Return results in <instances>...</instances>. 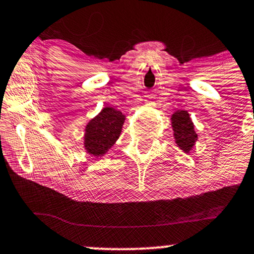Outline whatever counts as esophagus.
I'll return each instance as SVG.
<instances>
[{
  "mask_svg": "<svg viewBox=\"0 0 254 254\" xmlns=\"http://www.w3.org/2000/svg\"><path fill=\"white\" fill-rule=\"evenodd\" d=\"M146 101H147V100H146ZM147 103H148V104H152L151 101H147Z\"/></svg>",
  "mask_w": 254,
  "mask_h": 254,
  "instance_id": "34e87169",
  "label": "esophagus"
}]
</instances>
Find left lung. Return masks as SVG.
<instances>
[{"label": "left lung", "mask_w": 254, "mask_h": 254, "mask_svg": "<svg viewBox=\"0 0 254 254\" xmlns=\"http://www.w3.org/2000/svg\"><path fill=\"white\" fill-rule=\"evenodd\" d=\"M172 129L176 144L182 151L189 153L197 140V134L193 129V124L187 110H178L172 114Z\"/></svg>", "instance_id": "obj_1"}]
</instances>
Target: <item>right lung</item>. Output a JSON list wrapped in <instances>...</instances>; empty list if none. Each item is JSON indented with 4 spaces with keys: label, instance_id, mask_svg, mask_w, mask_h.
Listing matches in <instances>:
<instances>
[{
    "label": "right lung",
    "instance_id": "right-lung-1",
    "mask_svg": "<svg viewBox=\"0 0 254 254\" xmlns=\"http://www.w3.org/2000/svg\"><path fill=\"white\" fill-rule=\"evenodd\" d=\"M125 115L120 110L106 107L88 122L84 134V147L89 154L101 157L115 144L120 136Z\"/></svg>",
    "mask_w": 254,
    "mask_h": 254
}]
</instances>
